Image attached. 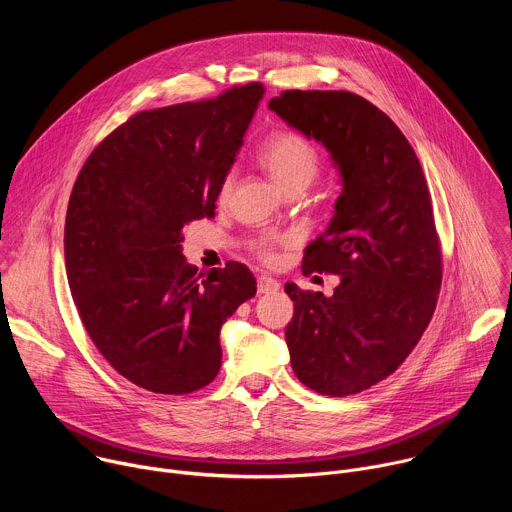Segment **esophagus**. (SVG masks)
<instances>
[{
  "mask_svg": "<svg viewBox=\"0 0 512 512\" xmlns=\"http://www.w3.org/2000/svg\"><path fill=\"white\" fill-rule=\"evenodd\" d=\"M281 287V283L269 275H259L257 277V291L259 294H273V291H277Z\"/></svg>",
  "mask_w": 512,
  "mask_h": 512,
  "instance_id": "esophagus-1",
  "label": "esophagus"
}]
</instances>
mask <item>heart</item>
<instances>
[{
  "label": "heart",
  "instance_id": "b5f03b06",
  "mask_svg": "<svg viewBox=\"0 0 512 512\" xmlns=\"http://www.w3.org/2000/svg\"><path fill=\"white\" fill-rule=\"evenodd\" d=\"M259 162L273 176V180L287 192L304 190L320 172V152L316 143L300 131L283 129L269 135L259 148ZM235 174L229 170L221 182V196L225 198L233 188ZM285 243L283 235L261 233L249 241V251L265 261L273 263L277 249Z\"/></svg>",
  "mask_w": 512,
  "mask_h": 512
}]
</instances>
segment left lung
<instances>
[{"mask_svg":"<svg viewBox=\"0 0 512 512\" xmlns=\"http://www.w3.org/2000/svg\"><path fill=\"white\" fill-rule=\"evenodd\" d=\"M269 109L322 141L342 174L334 218L302 263L340 285L324 298L285 283L291 369L316 393L356 395L401 367L433 316L442 245L429 188L401 129L356 93L291 89Z\"/></svg>","mask_w":512,"mask_h":512,"instance_id":"1","label":"left lung"}]
</instances>
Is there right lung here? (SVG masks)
Instances as JSON below:
<instances>
[{
	"label": "right lung",
	"mask_w": 512,
	"mask_h": 512,
	"mask_svg": "<svg viewBox=\"0 0 512 512\" xmlns=\"http://www.w3.org/2000/svg\"><path fill=\"white\" fill-rule=\"evenodd\" d=\"M265 87L148 109L113 129L72 186L64 261L83 326L133 385L188 395L221 371V326L257 291L243 263H186L182 229L214 212Z\"/></svg>",
	"instance_id": "add662e5"
}]
</instances>
